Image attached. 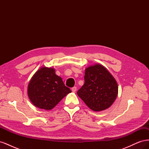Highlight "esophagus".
Here are the masks:
<instances>
[{
	"label": "esophagus",
	"mask_w": 149,
	"mask_h": 149,
	"mask_svg": "<svg viewBox=\"0 0 149 149\" xmlns=\"http://www.w3.org/2000/svg\"><path fill=\"white\" fill-rule=\"evenodd\" d=\"M76 90H77V88H76V87H73V88H71V91H73V93L76 92Z\"/></svg>",
	"instance_id": "1"
}]
</instances>
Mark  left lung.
Returning <instances> with one entry per match:
<instances>
[{"instance_id":"1","label":"left lung","mask_w":149,"mask_h":149,"mask_svg":"<svg viewBox=\"0 0 149 149\" xmlns=\"http://www.w3.org/2000/svg\"><path fill=\"white\" fill-rule=\"evenodd\" d=\"M84 81L77 94L89 109L97 112L112 106L118 96V86L104 66L95 64L87 67Z\"/></svg>"}]
</instances>
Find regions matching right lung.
<instances>
[{
    "label": "right lung",
    "mask_w": 149,
    "mask_h": 149,
    "mask_svg": "<svg viewBox=\"0 0 149 149\" xmlns=\"http://www.w3.org/2000/svg\"><path fill=\"white\" fill-rule=\"evenodd\" d=\"M71 92L62 78L55 74V70L46 66L40 68L33 74L27 90L31 103L37 107L47 111L52 109Z\"/></svg>",
    "instance_id": "obj_1"
}]
</instances>
